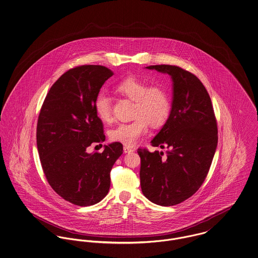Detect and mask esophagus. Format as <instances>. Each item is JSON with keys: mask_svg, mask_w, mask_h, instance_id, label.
<instances>
[{"mask_svg": "<svg viewBox=\"0 0 258 258\" xmlns=\"http://www.w3.org/2000/svg\"><path fill=\"white\" fill-rule=\"evenodd\" d=\"M123 150H124V153H132V152H134L135 150L133 149V148H131V147H127V146H125L124 148H123Z\"/></svg>", "mask_w": 258, "mask_h": 258, "instance_id": "34e87169", "label": "esophagus"}]
</instances>
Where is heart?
Returning a JSON list of instances; mask_svg holds the SVG:
<instances>
[{"mask_svg": "<svg viewBox=\"0 0 258 258\" xmlns=\"http://www.w3.org/2000/svg\"><path fill=\"white\" fill-rule=\"evenodd\" d=\"M116 91L126 98L134 101V120L120 123L109 131V139L127 147L136 145L140 139L149 131V124L159 126L167 119L171 100L167 89L162 84H151L135 76L122 79L115 87ZM94 108L97 116L103 121L112 119V104L110 98L99 93L94 101Z\"/></svg>", "mask_w": 258, "mask_h": 258, "instance_id": "heart-1", "label": "heart"}]
</instances>
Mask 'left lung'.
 I'll use <instances>...</instances> for the list:
<instances>
[{
  "label": "left lung",
  "mask_w": 258,
  "mask_h": 258,
  "mask_svg": "<svg viewBox=\"0 0 258 258\" xmlns=\"http://www.w3.org/2000/svg\"><path fill=\"white\" fill-rule=\"evenodd\" d=\"M168 73L173 81L170 115L152 141L166 154L138 149L144 196L158 206L181 204L206 180L218 142L217 121L210 97L202 81L177 66H150Z\"/></svg>",
  "instance_id": "1"
}]
</instances>
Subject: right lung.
I'll return each mask as SVG.
<instances>
[{"instance_id":"obj_1","label":"right lung","mask_w":258,"mask_h":258,"mask_svg":"<svg viewBox=\"0 0 258 258\" xmlns=\"http://www.w3.org/2000/svg\"><path fill=\"white\" fill-rule=\"evenodd\" d=\"M112 75L102 66L69 69L51 87L38 117L37 148L44 174L52 189L75 206L103 200L110 187V170L122 155L117 142L105 146L103 153L86 151L105 139L94 101Z\"/></svg>"}]
</instances>
